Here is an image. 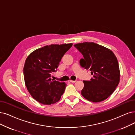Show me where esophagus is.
Masks as SVG:
<instances>
[{
  "mask_svg": "<svg viewBox=\"0 0 135 135\" xmlns=\"http://www.w3.org/2000/svg\"><path fill=\"white\" fill-rule=\"evenodd\" d=\"M69 81H70L71 82H72V83H74V82H76V81H73V80H69Z\"/></svg>",
  "mask_w": 135,
  "mask_h": 135,
  "instance_id": "obj_1",
  "label": "esophagus"
}]
</instances>
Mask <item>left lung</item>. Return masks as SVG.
Wrapping results in <instances>:
<instances>
[{"label": "left lung", "instance_id": "left-lung-1", "mask_svg": "<svg viewBox=\"0 0 135 135\" xmlns=\"http://www.w3.org/2000/svg\"><path fill=\"white\" fill-rule=\"evenodd\" d=\"M74 46L84 57L80 60L81 66L93 75L91 81H83L82 96L92 102L105 100L115 91L120 79L116 56L111 49L93 42L77 43Z\"/></svg>", "mask_w": 135, "mask_h": 135}]
</instances>
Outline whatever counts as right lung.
I'll return each mask as SVG.
<instances>
[{
    "label": "right lung",
    "instance_id": "add662e5",
    "mask_svg": "<svg viewBox=\"0 0 135 135\" xmlns=\"http://www.w3.org/2000/svg\"><path fill=\"white\" fill-rule=\"evenodd\" d=\"M72 45L51 44L35 50L27 57L23 68L25 84L39 103L51 105L59 101L63 95L66 84L52 79L51 75Z\"/></svg>",
    "mask_w": 135,
    "mask_h": 135
}]
</instances>
